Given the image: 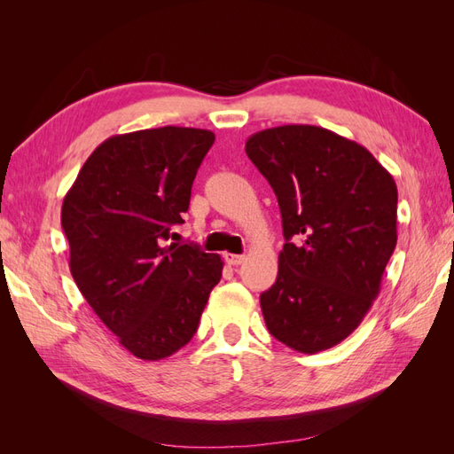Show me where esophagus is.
<instances>
[{
	"label": "esophagus",
	"instance_id": "obj_1",
	"mask_svg": "<svg viewBox=\"0 0 454 454\" xmlns=\"http://www.w3.org/2000/svg\"><path fill=\"white\" fill-rule=\"evenodd\" d=\"M244 255H239V254H225V261L229 265H232V267H237V265H240V263H244Z\"/></svg>",
	"mask_w": 454,
	"mask_h": 454
}]
</instances>
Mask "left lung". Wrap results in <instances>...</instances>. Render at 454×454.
Here are the masks:
<instances>
[{
  "label": "left lung",
  "instance_id": "8db88e82",
  "mask_svg": "<svg viewBox=\"0 0 454 454\" xmlns=\"http://www.w3.org/2000/svg\"><path fill=\"white\" fill-rule=\"evenodd\" d=\"M246 153L278 199L286 244L259 303L269 333L316 354L373 305L395 248L397 187L369 151L312 125L252 134Z\"/></svg>",
  "mask_w": 454,
  "mask_h": 454
}]
</instances>
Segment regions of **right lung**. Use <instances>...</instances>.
<instances>
[{"label": "right lung", "instance_id": "right-lung-1", "mask_svg": "<svg viewBox=\"0 0 454 454\" xmlns=\"http://www.w3.org/2000/svg\"><path fill=\"white\" fill-rule=\"evenodd\" d=\"M214 132L160 127L102 142L62 202L70 270L96 316L140 360H162L197 333L223 261L168 242Z\"/></svg>", "mask_w": 454, "mask_h": 454}]
</instances>
